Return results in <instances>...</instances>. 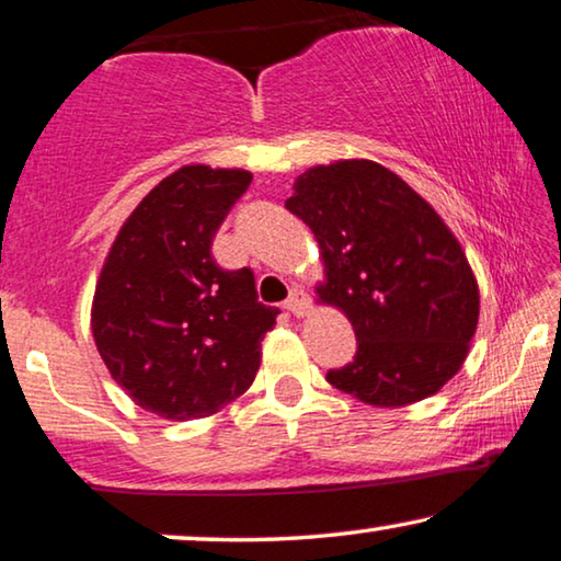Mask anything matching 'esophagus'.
Here are the masks:
<instances>
[{
	"label": "esophagus",
	"mask_w": 561,
	"mask_h": 561,
	"mask_svg": "<svg viewBox=\"0 0 561 561\" xmlns=\"http://www.w3.org/2000/svg\"><path fill=\"white\" fill-rule=\"evenodd\" d=\"M308 306H311V304H308V296L300 288H290L286 304H283V308H286V311L294 313V316H304L308 311Z\"/></svg>",
	"instance_id": "1"
}]
</instances>
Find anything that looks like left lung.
I'll use <instances>...</instances> for the list:
<instances>
[{"label":"left lung","mask_w":561,"mask_h":561,"mask_svg":"<svg viewBox=\"0 0 561 561\" xmlns=\"http://www.w3.org/2000/svg\"><path fill=\"white\" fill-rule=\"evenodd\" d=\"M286 207L319 240L321 300L356 334L354 359L329 369V385L377 408L435 394L460 369L478 323L473 271L435 209L367 159L308 169Z\"/></svg>","instance_id":"8db88e82"}]
</instances>
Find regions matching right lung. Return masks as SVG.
<instances>
[{
    "instance_id": "obj_1",
    "label": "right lung",
    "mask_w": 561,
    "mask_h": 561,
    "mask_svg": "<svg viewBox=\"0 0 561 561\" xmlns=\"http://www.w3.org/2000/svg\"><path fill=\"white\" fill-rule=\"evenodd\" d=\"M253 182L182 167L121 227L93 298V336L118 387L167 420L207 417L253 385L275 306L250 267L217 265L213 240Z\"/></svg>"
}]
</instances>
